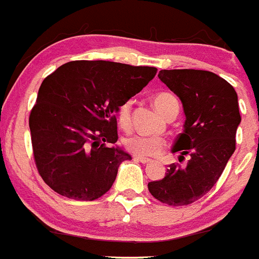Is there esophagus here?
Masks as SVG:
<instances>
[{"label":"esophagus","instance_id":"1","mask_svg":"<svg viewBox=\"0 0 259 259\" xmlns=\"http://www.w3.org/2000/svg\"><path fill=\"white\" fill-rule=\"evenodd\" d=\"M134 159L137 162H141V163H150V162H152V159H150V158L141 157V155H134Z\"/></svg>","mask_w":259,"mask_h":259}]
</instances>
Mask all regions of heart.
Segmentation results:
<instances>
[{
  "mask_svg": "<svg viewBox=\"0 0 259 259\" xmlns=\"http://www.w3.org/2000/svg\"><path fill=\"white\" fill-rule=\"evenodd\" d=\"M155 109L166 115L174 106H179L175 96L168 92H159L153 97ZM131 101L123 102L118 109V123L122 128H128L131 124ZM127 150L136 155H158L166 146V140L161 136H146V135H134L124 140Z\"/></svg>",
  "mask_w": 259,
  "mask_h": 259,
  "instance_id": "obj_1",
  "label": "heart"
}]
</instances>
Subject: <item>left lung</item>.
<instances>
[{"label":"left lung","mask_w":259,"mask_h":259,"mask_svg":"<svg viewBox=\"0 0 259 259\" xmlns=\"http://www.w3.org/2000/svg\"><path fill=\"white\" fill-rule=\"evenodd\" d=\"M158 77L180 98L184 130L171 152L189 154L187 166L170 164L162 180L150 182L153 197L171 206L197 201L215 185L236 148L241 122L237 93L228 81L203 70H162Z\"/></svg>","instance_id":"8db88e82"}]
</instances>
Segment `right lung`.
<instances>
[{
	"label": "right lung",
	"mask_w": 259,
	"mask_h": 259,
	"mask_svg": "<svg viewBox=\"0 0 259 259\" xmlns=\"http://www.w3.org/2000/svg\"><path fill=\"white\" fill-rule=\"evenodd\" d=\"M157 68L109 61H72L45 77L29 115L38 174L57 193L93 201L106 193L131 155L116 145L119 106Z\"/></svg>",
	"instance_id": "right-lung-1"
}]
</instances>
